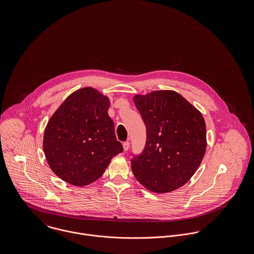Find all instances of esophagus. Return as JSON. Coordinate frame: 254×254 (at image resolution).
I'll return each mask as SVG.
<instances>
[{"label":"esophagus","mask_w":254,"mask_h":254,"mask_svg":"<svg viewBox=\"0 0 254 254\" xmlns=\"http://www.w3.org/2000/svg\"><path fill=\"white\" fill-rule=\"evenodd\" d=\"M129 147H130V143L129 142H124L123 143V148H124L125 151H127L129 149Z\"/></svg>","instance_id":"obj_1"}]
</instances>
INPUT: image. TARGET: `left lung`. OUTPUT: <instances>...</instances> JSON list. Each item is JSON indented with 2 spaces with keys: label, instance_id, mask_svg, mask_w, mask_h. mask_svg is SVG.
I'll list each match as a JSON object with an SVG mask.
<instances>
[{
  "label": "left lung",
  "instance_id": "left-lung-1",
  "mask_svg": "<svg viewBox=\"0 0 254 254\" xmlns=\"http://www.w3.org/2000/svg\"><path fill=\"white\" fill-rule=\"evenodd\" d=\"M146 129L140 154H132L136 179L145 189L169 192L190 180L206 149V128L200 112L174 91H155L134 98Z\"/></svg>",
  "mask_w": 254,
  "mask_h": 254
}]
</instances>
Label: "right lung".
<instances>
[{"instance_id":"obj_1","label":"right lung","mask_w":254,"mask_h":254,"mask_svg":"<svg viewBox=\"0 0 254 254\" xmlns=\"http://www.w3.org/2000/svg\"><path fill=\"white\" fill-rule=\"evenodd\" d=\"M109 98L93 88L70 95L51 117L44 134L47 161L64 181L86 186L99 179L123 151L109 116Z\"/></svg>"}]
</instances>
